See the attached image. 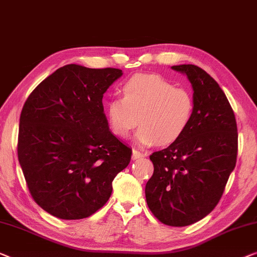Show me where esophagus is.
Returning a JSON list of instances; mask_svg holds the SVG:
<instances>
[{
	"instance_id": "1",
	"label": "esophagus",
	"mask_w": 257,
	"mask_h": 257,
	"mask_svg": "<svg viewBox=\"0 0 257 257\" xmlns=\"http://www.w3.org/2000/svg\"><path fill=\"white\" fill-rule=\"evenodd\" d=\"M145 158V154L144 153H140L139 151H133L132 152V159L133 160H139V159H143Z\"/></svg>"
}]
</instances>
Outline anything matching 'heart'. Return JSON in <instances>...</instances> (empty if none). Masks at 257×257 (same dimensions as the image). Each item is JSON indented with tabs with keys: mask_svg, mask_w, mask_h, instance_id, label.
I'll return each instance as SVG.
<instances>
[{
	"mask_svg": "<svg viewBox=\"0 0 257 257\" xmlns=\"http://www.w3.org/2000/svg\"><path fill=\"white\" fill-rule=\"evenodd\" d=\"M195 99L188 89L177 88L159 75L138 74L122 85V97L106 103V119L114 136L125 138L136 126L140 146L169 145L188 128Z\"/></svg>",
	"mask_w": 257,
	"mask_h": 257,
	"instance_id": "heart-1",
	"label": "heart"
}]
</instances>
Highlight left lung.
Returning a JSON list of instances; mask_svg holds the SVG:
<instances>
[{"mask_svg": "<svg viewBox=\"0 0 257 257\" xmlns=\"http://www.w3.org/2000/svg\"><path fill=\"white\" fill-rule=\"evenodd\" d=\"M172 69L190 81L195 112L181 138L150 156L154 173L145 193L162 224L182 227L206 217L220 200L236 163L237 128L232 106L213 77L195 65Z\"/></svg>", "mask_w": 257, "mask_h": 257, "instance_id": "1", "label": "left lung"}]
</instances>
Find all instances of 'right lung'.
<instances>
[{
  "mask_svg": "<svg viewBox=\"0 0 257 257\" xmlns=\"http://www.w3.org/2000/svg\"><path fill=\"white\" fill-rule=\"evenodd\" d=\"M117 68L66 65L37 85L20 118L17 154L35 202L54 217H90L107 202L132 150L109 130L103 95Z\"/></svg>",
  "mask_w": 257,
  "mask_h": 257,
  "instance_id": "obj_1",
  "label": "right lung"
}]
</instances>
